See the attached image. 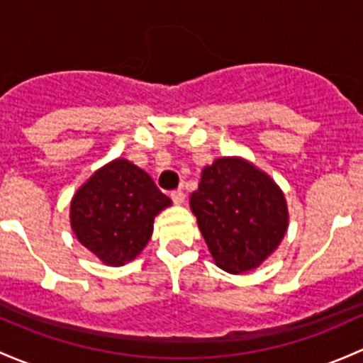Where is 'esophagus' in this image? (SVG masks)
I'll list each match as a JSON object with an SVG mask.
<instances>
[{"instance_id":"obj_1","label":"esophagus","mask_w":363,"mask_h":363,"mask_svg":"<svg viewBox=\"0 0 363 363\" xmlns=\"http://www.w3.org/2000/svg\"><path fill=\"white\" fill-rule=\"evenodd\" d=\"M170 198L174 200L175 205H182V203H184V200H186L184 191H181V189H177V191H172Z\"/></svg>"}]
</instances>
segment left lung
<instances>
[{"label":"left lung","mask_w":363,"mask_h":363,"mask_svg":"<svg viewBox=\"0 0 363 363\" xmlns=\"http://www.w3.org/2000/svg\"><path fill=\"white\" fill-rule=\"evenodd\" d=\"M189 207L213 262L233 274L259 268L289 228L280 186L242 156H223L205 167Z\"/></svg>","instance_id":"obj_1"}]
</instances>
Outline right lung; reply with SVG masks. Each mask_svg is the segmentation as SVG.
I'll list each match as a JSON object with an SVG mask.
<instances>
[{
  "label": "right lung",
  "instance_id": "right-lung-1",
  "mask_svg": "<svg viewBox=\"0 0 363 363\" xmlns=\"http://www.w3.org/2000/svg\"><path fill=\"white\" fill-rule=\"evenodd\" d=\"M172 200L150 174L125 158L106 163L71 200L72 233L106 266L133 261L152 235V223Z\"/></svg>",
  "mask_w": 363,
  "mask_h": 363
}]
</instances>
